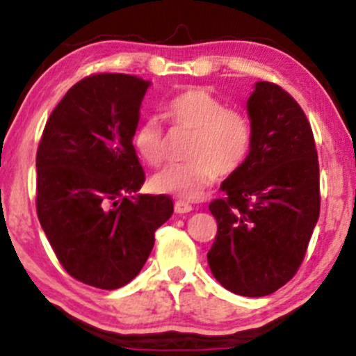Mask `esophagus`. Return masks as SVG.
<instances>
[{"instance_id":"esophagus-1","label":"esophagus","mask_w":356,"mask_h":356,"mask_svg":"<svg viewBox=\"0 0 356 356\" xmlns=\"http://www.w3.org/2000/svg\"><path fill=\"white\" fill-rule=\"evenodd\" d=\"M192 205L188 202H183V200H177L175 202V212L177 213H188L192 212Z\"/></svg>"}]
</instances>
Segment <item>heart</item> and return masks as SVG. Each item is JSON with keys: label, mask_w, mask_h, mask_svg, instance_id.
Masks as SVG:
<instances>
[{"label": "heart", "mask_w": 356, "mask_h": 356, "mask_svg": "<svg viewBox=\"0 0 356 356\" xmlns=\"http://www.w3.org/2000/svg\"><path fill=\"white\" fill-rule=\"evenodd\" d=\"M163 113L175 131L195 132L185 163L164 168L152 179L158 192L183 200H197L220 175H232L248 159L253 144L250 117L227 108L205 88H188L164 103ZM137 154L151 166H159L166 156V139L154 118L140 122L134 132Z\"/></svg>", "instance_id": "heart-1"}]
</instances>
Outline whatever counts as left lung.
Masks as SVG:
<instances>
[{"mask_svg": "<svg viewBox=\"0 0 356 356\" xmlns=\"http://www.w3.org/2000/svg\"><path fill=\"white\" fill-rule=\"evenodd\" d=\"M253 144L248 159L210 202L217 236L207 253L216 280L244 297L270 296L302 265L319 219V161L300 105L275 83L248 100Z\"/></svg>", "mask_w": 356, "mask_h": 356, "instance_id": "1", "label": "left lung"}]
</instances>
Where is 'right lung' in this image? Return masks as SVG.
Masks as SVG:
<instances>
[{"label": "right lung", "instance_id": "right-lung-1", "mask_svg": "<svg viewBox=\"0 0 356 356\" xmlns=\"http://www.w3.org/2000/svg\"><path fill=\"white\" fill-rule=\"evenodd\" d=\"M151 83L100 72L70 88L37 149V216L63 268L103 290L127 285L173 213L168 195H139L132 139Z\"/></svg>", "mask_w": 356, "mask_h": 356}]
</instances>
